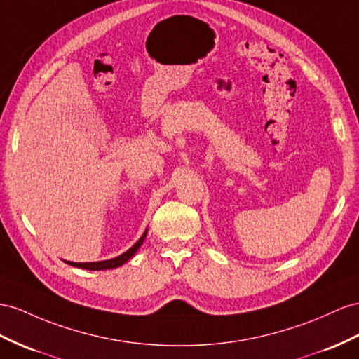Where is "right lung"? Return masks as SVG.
I'll return each instance as SVG.
<instances>
[{"label":"right lung","mask_w":359,"mask_h":359,"mask_svg":"<svg viewBox=\"0 0 359 359\" xmlns=\"http://www.w3.org/2000/svg\"><path fill=\"white\" fill-rule=\"evenodd\" d=\"M145 235H147V231L144 232V235L140 238V240H137V241L135 243L133 247H130V249H128L127 252H124L123 255L116 256V258H114V259L100 261V262H69V261H67V264L72 265V267H79V269H85V270H94V271H95V270H110V269H116V267H119V265L126 264V262H127L128 259H130L132 256L136 253V250L140 249L141 244L144 243Z\"/></svg>","instance_id":"1"}]
</instances>
